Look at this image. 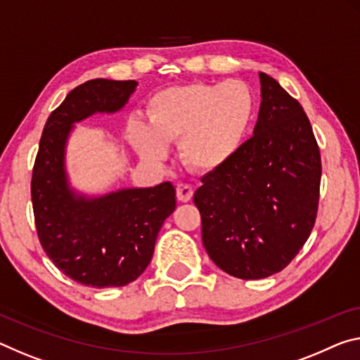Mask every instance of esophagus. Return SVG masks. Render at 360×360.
I'll return each instance as SVG.
<instances>
[{
  "label": "esophagus",
  "mask_w": 360,
  "mask_h": 360,
  "mask_svg": "<svg viewBox=\"0 0 360 360\" xmlns=\"http://www.w3.org/2000/svg\"><path fill=\"white\" fill-rule=\"evenodd\" d=\"M193 195V189L189 184H178L176 187V197L179 202H189Z\"/></svg>",
  "instance_id": "esophagus-1"
}]
</instances>
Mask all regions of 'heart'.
<instances>
[{
  "mask_svg": "<svg viewBox=\"0 0 360 360\" xmlns=\"http://www.w3.org/2000/svg\"><path fill=\"white\" fill-rule=\"evenodd\" d=\"M253 112V94L242 82L192 83L157 93L147 104L149 124L133 122L128 133L136 150L147 160L162 162L167 146L179 141L181 165L211 173L240 149Z\"/></svg>",
  "mask_w": 360,
  "mask_h": 360,
  "instance_id": "1",
  "label": "heart"
}]
</instances>
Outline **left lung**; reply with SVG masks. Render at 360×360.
Here are the masks:
<instances>
[{
    "mask_svg": "<svg viewBox=\"0 0 360 360\" xmlns=\"http://www.w3.org/2000/svg\"><path fill=\"white\" fill-rule=\"evenodd\" d=\"M253 136L202 178L193 203L203 247L216 266L243 281L285 269L311 236L321 192V150L298 101L259 73Z\"/></svg>",
    "mask_w": 360,
    "mask_h": 360,
    "instance_id": "1",
    "label": "left lung"
}]
</instances>
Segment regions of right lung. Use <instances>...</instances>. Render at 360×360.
I'll list each match as a JSON object with an SVG mask.
<instances>
[{"label": "right lung", "instance_id": "add662e5", "mask_svg": "<svg viewBox=\"0 0 360 360\" xmlns=\"http://www.w3.org/2000/svg\"><path fill=\"white\" fill-rule=\"evenodd\" d=\"M134 79L96 78L79 84L44 124L32 174V205L39 243L59 269L86 287H123L152 259L165 219L176 208L171 182L88 198L70 189L65 144L72 124L127 104Z\"/></svg>", "mask_w": 360, "mask_h": 360}]
</instances>
